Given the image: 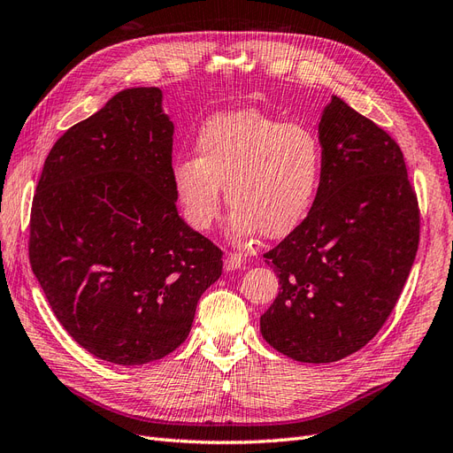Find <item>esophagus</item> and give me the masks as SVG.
<instances>
[{"mask_svg": "<svg viewBox=\"0 0 453 453\" xmlns=\"http://www.w3.org/2000/svg\"><path fill=\"white\" fill-rule=\"evenodd\" d=\"M243 266V257L238 255V253H226L225 257V270L230 272V270H238Z\"/></svg>", "mask_w": 453, "mask_h": 453, "instance_id": "esophagus-1", "label": "esophagus"}]
</instances>
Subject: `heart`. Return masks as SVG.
Listing matches in <instances>:
<instances>
[{"instance_id":"heart-1","label":"heart","mask_w":453,"mask_h":453,"mask_svg":"<svg viewBox=\"0 0 453 453\" xmlns=\"http://www.w3.org/2000/svg\"><path fill=\"white\" fill-rule=\"evenodd\" d=\"M323 175V145L303 125L257 111L219 113L200 127L195 157L175 158L173 195L187 225L210 230L221 213V187L234 236L260 230L281 238L308 217Z\"/></svg>"}]
</instances>
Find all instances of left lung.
Masks as SVG:
<instances>
[{"label": "left lung", "mask_w": 453, "mask_h": 453, "mask_svg": "<svg viewBox=\"0 0 453 453\" xmlns=\"http://www.w3.org/2000/svg\"><path fill=\"white\" fill-rule=\"evenodd\" d=\"M323 175L308 217L265 253L280 293L260 315L268 344L300 363L359 351L388 321L419 243L401 147L338 96L319 122Z\"/></svg>", "instance_id": "1"}]
</instances>
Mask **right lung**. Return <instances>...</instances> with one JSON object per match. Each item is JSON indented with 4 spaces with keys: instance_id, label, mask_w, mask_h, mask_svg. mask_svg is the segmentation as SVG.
<instances>
[{
    "instance_id": "add662e5",
    "label": "right lung",
    "mask_w": 453,
    "mask_h": 453,
    "mask_svg": "<svg viewBox=\"0 0 453 453\" xmlns=\"http://www.w3.org/2000/svg\"><path fill=\"white\" fill-rule=\"evenodd\" d=\"M173 122L157 87L127 88L52 145L30 217V265L94 357L145 365L180 348L223 251L177 213Z\"/></svg>"
}]
</instances>
